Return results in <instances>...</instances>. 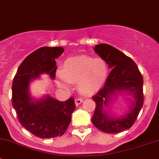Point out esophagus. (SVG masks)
<instances>
[{
  "label": "esophagus",
  "mask_w": 159,
  "mask_h": 159,
  "mask_svg": "<svg viewBox=\"0 0 159 159\" xmlns=\"http://www.w3.org/2000/svg\"><path fill=\"white\" fill-rule=\"evenodd\" d=\"M75 105H76V106H78V105L83 102V99L81 98H75Z\"/></svg>",
  "instance_id": "1"
}]
</instances>
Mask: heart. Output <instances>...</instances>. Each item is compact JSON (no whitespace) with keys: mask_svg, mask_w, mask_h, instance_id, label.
<instances>
[{"mask_svg":"<svg viewBox=\"0 0 159 159\" xmlns=\"http://www.w3.org/2000/svg\"><path fill=\"white\" fill-rule=\"evenodd\" d=\"M108 74V65L103 59L81 55L68 58L56 76L61 87L69 89L70 83L78 82L81 92L91 94L103 85Z\"/></svg>","mask_w":159,"mask_h":159,"instance_id":"b5f03b06","label":"heart"}]
</instances>
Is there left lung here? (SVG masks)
<instances>
[{
    "mask_svg": "<svg viewBox=\"0 0 159 159\" xmlns=\"http://www.w3.org/2000/svg\"><path fill=\"white\" fill-rule=\"evenodd\" d=\"M94 51L108 64L111 71L103 88L92 97L95 110L91 121L105 133L121 132L133 125L143 106V78L134 61L119 50L109 44H101L95 45ZM120 93L131 94L134 101L124 116L114 117L108 115L107 108L112 98Z\"/></svg>",
    "mask_w": 159,
    "mask_h": 159,
    "instance_id": "1",
    "label": "left lung"
}]
</instances>
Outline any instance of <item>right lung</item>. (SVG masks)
<instances>
[{"mask_svg":"<svg viewBox=\"0 0 159 159\" xmlns=\"http://www.w3.org/2000/svg\"><path fill=\"white\" fill-rule=\"evenodd\" d=\"M61 47H42L30 54L17 70L12 83V105L20 125L41 139L61 136L71 121L75 109V99L65 102L49 95L34 100L29 92L31 80L41 74H48L54 79L57 69L55 59L61 55Z\"/></svg>","mask_w":159,"mask_h":159,"instance_id":"add662e5","label":"right lung"}]
</instances>
